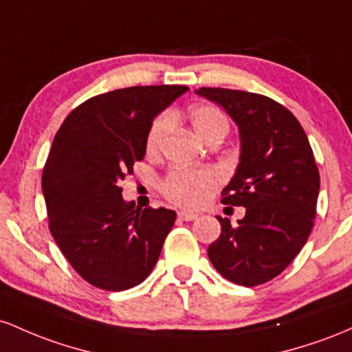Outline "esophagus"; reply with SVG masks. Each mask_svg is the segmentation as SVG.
Listing matches in <instances>:
<instances>
[{"mask_svg":"<svg viewBox=\"0 0 352 352\" xmlns=\"http://www.w3.org/2000/svg\"><path fill=\"white\" fill-rule=\"evenodd\" d=\"M177 218H179L181 221H195L197 218V212L179 211V212H177Z\"/></svg>","mask_w":352,"mask_h":352,"instance_id":"34e87169","label":"esophagus"}]
</instances>
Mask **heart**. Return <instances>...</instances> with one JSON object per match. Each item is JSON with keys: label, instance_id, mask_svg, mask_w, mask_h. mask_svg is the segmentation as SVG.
Wrapping results in <instances>:
<instances>
[{"label": "heart", "instance_id": "obj_1", "mask_svg": "<svg viewBox=\"0 0 352 352\" xmlns=\"http://www.w3.org/2000/svg\"><path fill=\"white\" fill-rule=\"evenodd\" d=\"M175 116V113H171V116L168 113H163L149 124L148 133H146V153L148 155L155 156L161 153L169 129H171V118ZM188 118L197 136L204 141L218 133H226L229 128L228 118L214 106H195L188 111ZM218 173L211 171V169L175 168L161 181V191L169 201L179 204V206L196 208L206 201L209 192L218 186Z\"/></svg>", "mask_w": 352, "mask_h": 352}]
</instances>
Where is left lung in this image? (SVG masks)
Segmentation results:
<instances>
[{
  "label": "left lung",
  "instance_id": "8db88e82",
  "mask_svg": "<svg viewBox=\"0 0 352 352\" xmlns=\"http://www.w3.org/2000/svg\"><path fill=\"white\" fill-rule=\"evenodd\" d=\"M196 93L238 124L239 164L221 201L246 208L238 224L218 216L221 234L209 244V261L228 281L259 286L289 266L314 226L319 171L313 149L294 114L271 98L226 88Z\"/></svg>",
  "mask_w": 352,
  "mask_h": 352
}]
</instances>
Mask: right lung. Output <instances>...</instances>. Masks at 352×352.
<instances>
[{"instance_id":"obj_1","label":"right lung","mask_w":352,"mask_h":352,"mask_svg":"<svg viewBox=\"0 0 352 352\" xmlns=\"http://www.w3.org/2000/svg\"><path fill=\"white\" fill-rule=\"evenodd\" d=\"M188 86H131L89 98L54 136L41 188L50 231L85 281L124 291L151 274L176 221L171 209H140L121 196V181L146 155L157 113Z\"/></svg>"}]
</instances>
